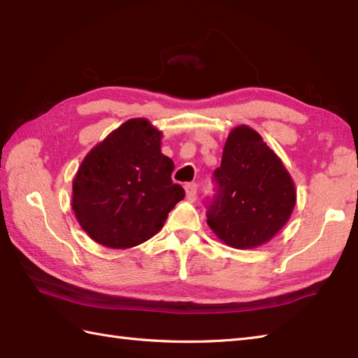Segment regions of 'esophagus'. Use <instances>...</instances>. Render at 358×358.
I'll list each match as a JSON object with an SVG mask.
<instances>
[{"label": "esophagus", "mask_w": 358, "mask_h": 358, "mask_svg": "<svg viewBox=\"0 0 358 358\" xmlns=\"http://www.w3.org/2000/svg\"><path fill=\"white\" fill-rule=\"evenodd\" d=\"M185 191H186V199L189 201H194L196 199V185L195 183H186Z\"/></svg>", "instance_id": "obj_1"}]
</instances>
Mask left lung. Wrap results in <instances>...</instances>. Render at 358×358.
<instances>
[{
  "mask_svg": "<svg viewBox=\"0 0 358 358\" xmlns=\"http://www.w3.org/2000/svg\"><path fill=\"white\" fill-rule=\"evenodd\" d=\"M214 180L217 194L208 209V224L227 246H262L291 218L296 200L294 180L249 126L234 127L227 135Z\"/></svg>",
  "mask_w": 358,
  "mask_h": 358,
  "instance_id": "1",
  "label": "left lung"
}]
</instances>
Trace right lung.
Wrapping results in <instances>:
<instances>
[{"label": "right lung", "mask_w": 358, "mask_h": 358, "mask_svg": "<svg viewBox=\"0 0 358 358\" xmlns=\"http://www.w3.org/2000/svg\"><path fill=\"white\" fill-rule=\"evenodd\" d=\"M163 134L146 118L112 131L83 159L72 183V209L90 238L112 249L138 246L162 229L185 189L172 183Z\"/></svg>", "instance_id": "obj_1"}]
</instances>
